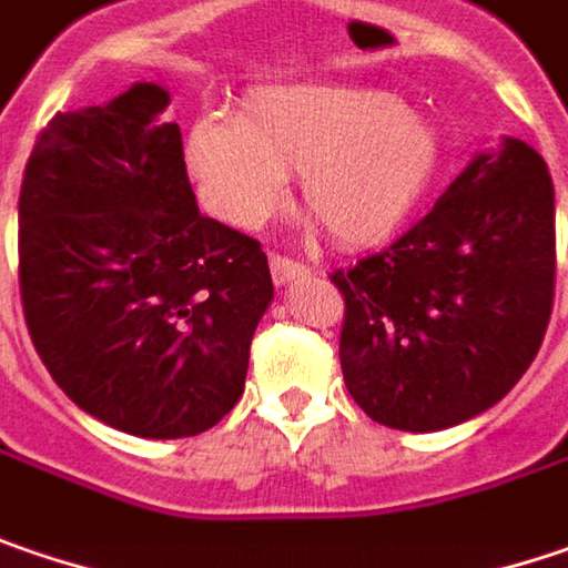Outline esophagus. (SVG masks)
Masks as SVG:
<instances>
[{
    "instance_id": "esophagus-1",
    "label": "esophagus",
    "mask_w": 568,
    "mask_h": 568,
    "mask_svg": "<svg viewBox=\"0 0 568 568\" xmlns=\"http://www.w3.org/2000/svg\"><path fill=\"white\" fill-rule=\"evenodd\" d=\"M306 274H310V268L303 262H294L287 255L271 252V277H274V284H291V281H300Z\"/></svg>"
}]
</instances>
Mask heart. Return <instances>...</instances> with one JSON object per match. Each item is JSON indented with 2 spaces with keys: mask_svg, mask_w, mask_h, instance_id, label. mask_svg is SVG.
<instances>
[{
  "mask_svg": "<svg viewBox=\"0 0 568 568\" xmlns=\"http://www.w3.org/2000/svg\"><path fill=\"white\" fill-rule=\"evenodd\" d=\"M435 130L403 101L326 82L248 92L236 121L204 114L185 136V162L204 207L258 226L303 175V211L345 248L393 240L438 172Z\"/></svg>",
  "mask_w": 568,
  "mask_h": 568,
  "instance_id": "b5f03b06",
  "label": "heart"
}]
</instances>
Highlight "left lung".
<instances>
[{
	"label": "left lung",
	"instance_id": "1",
	"mask_svg": "<svg viewBox=\"0 0 568 568\" xmlns=\"http://www.w3.org/2000/svg\"><path fill=\"white\" fill-rule=\"evenodd\" d=\"M345 300V386L374 422L438 432L496 406L554 313L556 204L521 140L479 153L383 252L328 274Z\"/></svg>",
	"mask_w": 568,
	"mask_h": 568
}]
</instances>
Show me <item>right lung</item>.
Segmentation results:
<instances>
[{
  "label": "right lung",
  "mask_w": 568,
  "mask_h": 568,
  "mask_svg": "<svg viewBox=\"0 0 568 568\" xmlns=\"http://www.w3.org/2000/svg\"><path fill=\"white\" fill-rule=\"evenodd\" d=\"M169 92L53 114L18 194V287L43 367L136 438H191L240 403L268 310L258 240L204 216Z\"/></svg>",
  "instance_id": "add662e5"
}]
</instances>
